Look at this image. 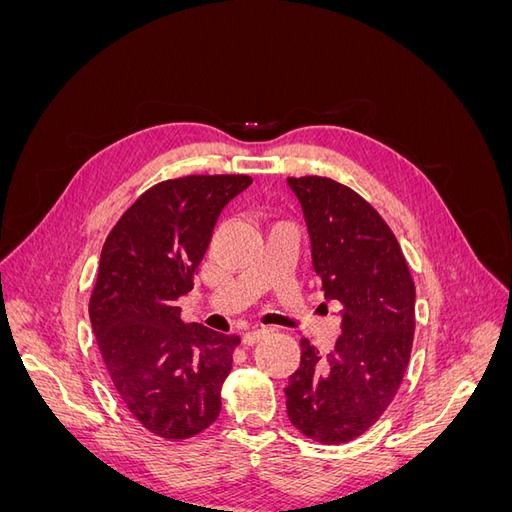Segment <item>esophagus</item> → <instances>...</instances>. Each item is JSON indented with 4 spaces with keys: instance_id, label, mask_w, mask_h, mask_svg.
<instances>
[{
    "instance_id": "obj_1",
    "label": "esophagus",
    "mask_w": 512,
    "mask_h": 512,
    "mask_svg": "<svg viewBox=\"0 0 512 512\" xmlns=\"http://www.w3.org/2000/svg\"><path fill=\"white\" fill-rule=\"evenodd\" d=\"M269 335V331L267 329H254V331H247V333H243V337H241V342L245 344V346H254V344H258L262 337H267Z\"/></svg>"
}]
</instances>
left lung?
<instances>
[{"label":"left lung","mask_w":512,"mask_h":512,"mask_svg":"<svg viewBox=\"0 0 512 512\" xmlns=\"http://www.w3.org/2000/svg\"><path fill=\"white\" fill-rule=\"evenodd\" d=\"M299 198L324 299L339 301L342 333L320 354L301 342L288 378L290 423L307 438L342 444L391 404L414 337V282L401 247L367 200L329 177H288Z\"/></svg>","instance_id":"left-lung-1"}]
</instances>
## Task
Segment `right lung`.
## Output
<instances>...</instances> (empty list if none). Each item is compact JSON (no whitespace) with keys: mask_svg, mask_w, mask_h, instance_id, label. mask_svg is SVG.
<instances>
[{"mask_svg":"<svg viewBox=\"0 0 512 512\" xmlns=\"http://www.w3.org/2000/svg\"><path fill=\"white\" fill-rule=\"evenodd\" d=\"M247 175H188L149 188L106 237L89 320L108 376L151 433L183 440L220 414L237 335L181 320L213 226Z\"/></svg>","mask_w":512,"mask_h":512,"instance_id":"add662e5","label":"right lung"}]
</instances>
